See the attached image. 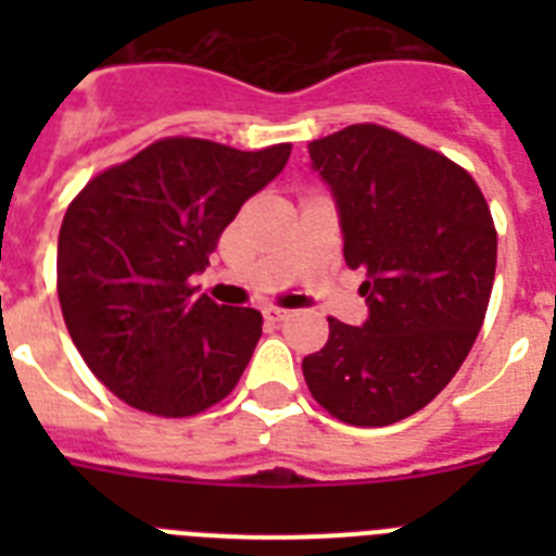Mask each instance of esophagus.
<instances>
[{
    "mask_svg": "<svg viewBox=\"0 0 556 556\" xmlns=\"http://www.w3.org/2000/svg\"><path fill=\"white\" fill-rule=\"evenodd\" d=\"M289 308H281V306H264V317H267V320H275V323H281V320H287L289 317Z\"/></svg>",
    "mask_w": 556,
    "mask_h": 556,
    "instance_id": "obj_1",
    "label": "esophagus"
}]
</instances>
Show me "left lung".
Instances as JSON below:
<instances>
[{
	"instance_id": "1",
	"label": "left lung",
	"mask_w": 556,
	"mask_h": 556,
	"mask_svg": "<svg viewBox=\"0 0 556 556\" xmlns=\"http://www.w3.org/2000/svg\"><path fill=\"white\" fill-rule=\"evenodd\" d=\"M331 186L345 264L365 269L362 328L328 317L303 358L308 392L348 426H390L445 390L473 348L495 278L493 214L443 152L362 122L308 144Z\"/></svg>"
}]
</instances>
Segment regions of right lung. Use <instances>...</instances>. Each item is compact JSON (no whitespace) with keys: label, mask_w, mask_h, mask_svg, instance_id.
Here are the masks:
<instances>
[{"label":"right lung","mask_w":556,"mask_h":556,"mask_svg":"<svg viewBox=\"0 0 556 556\" xmlns=\"http://www.w3.org/2000/svg\"><path fill=\"white\" fill-rule=\"evenodd\" d=\"M289 152L166 136L68 203L58 236L63 320L88 370L132 409L191 417L239 384L262 314L194 298L191 275Z\"/></svg>","instance_id":"obj_1"}]
</instances>
